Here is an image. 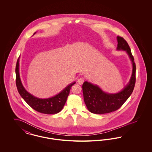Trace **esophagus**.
<instances>
[{
	"mask_svg": "<svg viewBox=\"0 0 152 152\" xmlns=\"http://www.w3.org/2000/svg\"><path fill=\"white\" fill-rule=\"evenodd\" d=\"M84 82V79L83 77H80L77 80V83L80 85H82Z\"/></svg>",
	"mask_w": 152,
	"mask_h": 152,
	"instance_id": "obj_1",
	"label": "esophagus"
}]
</instances>
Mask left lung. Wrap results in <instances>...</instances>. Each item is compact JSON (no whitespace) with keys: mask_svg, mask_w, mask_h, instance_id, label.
<instances>
[{"mask_svg":"<svg viewBox=\"0 0 152 152\" xmlns=\"http://www.w3.org/2000/svg\"><path fill=\"white\" fill-rule=\"evenodd\" d=\"M117 50L126 51L132 63V74L130 81L123 90L116 94H108L102 91L96 85L85 81L83 84L84 100L87 108L92 113L105 114L120 108L133 92L136 83V64L130 47L121 36L117 37Z\"/></svg>","mask_w":152,"mask_h":152,"instance_id":"left-lung-1","label":"left lung"}]
</instances>
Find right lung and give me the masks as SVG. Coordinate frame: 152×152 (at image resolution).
<instances>
[{"mask_svg":"<svg viewBox=\"0 0 152 152\" xmlns=\"http://www.w3.org/2000/svg\"><path fill=\"white\" fill-rule=\"evenodd\" d=\"M35 32L34 35L35 34ZM19 58L16 65V85L18 91L22 98L29 106L36 111L44 114H56L60 112L63 108L70 89L75 82L71 83L65 88L58 94L48 99H39L28 93L22 84L19 75Z\"/></svg>","mask_w":152,"mask_h":152,"instance_id":"obj_1","label":"right lung"}]
</instances>
